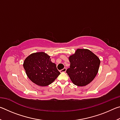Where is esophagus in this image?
Masks as SVG:
<instances>
[{"label": "esophagus", "instance_id": "34e87169", "mask_svg": "<svg viewBox=\"0 0 120 120\" xmlns=\"http://www.w3.org/2000/svg\"><path fill=\"white\" fill-rule=\"evenodd\" d=\"M66 70H67V69L66 68H64V69H63L60 70V72H64L66 71Z\"/></svg>", "mask_w": 120, "mask_h": 120}]
</instances>
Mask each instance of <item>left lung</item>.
<instances>
[{"mask_svg":"<svg viewBox=\"0 0 120 120\" xmlns=\"http://www.w3.org/2000/svg\"><path fill=\"white\" fill-rule=\"evenodd\" d=\"M70 68L66 71L73 84L85 86L94 80L98 71L100 60L88 49H78L68 58Z\"/></svg>","mask_w":120,"mask_h":120,"instance_id":"1","label":"left lung"}]
</instances>
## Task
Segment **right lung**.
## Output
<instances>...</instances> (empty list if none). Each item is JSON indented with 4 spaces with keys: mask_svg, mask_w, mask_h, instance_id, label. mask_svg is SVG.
<instances>
[{
    "mask_svg": "<svg viewBox=\"0 0 120 120\" xmlns=\"http://www.w3.org/2000/svg\"><path fill=\"white\" fill-rule=\"evenodd\" d=\"M50 58L45 52H39L31 54L24 60L23 67L26 75L38 86H48L60 74Z\"/></svg>",
    "mask_w": 120,
    "mask_h": 120,
    "instance_id": "1",
    "label": "right lung"
}]
</instances>
